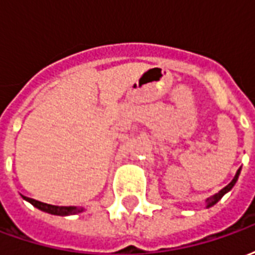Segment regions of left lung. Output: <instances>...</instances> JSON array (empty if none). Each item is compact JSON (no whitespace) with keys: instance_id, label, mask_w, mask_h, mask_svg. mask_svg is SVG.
I'll return each mask as SVG.
<instances>
[{"instance_id":"obj_1","label":"left lung","mask_w":255,"mask_h":255,"mask_svg":"<svg viewBox=\"0 0 255 255\" xmlns=\"http://www.w3.org/2000/svg\"><path fill=\"white\" fill-rule=\"evenodd\" d=\"M239 173H241V168H239V169H238V172H236L235 177H234V179H232V182H231L230 184H228V186H227V187L223 188V190H221V191L217 192V194H214L213 197H210V198H209L208 201H206V202H208V208H210V206H213L214 203H217V202H219L220 199H221V198H223V195H224V194H227V192L230 191L231 188H232V187H234V186H235L236 180H238V177H239Z\"/></svg>"}]
</instances>
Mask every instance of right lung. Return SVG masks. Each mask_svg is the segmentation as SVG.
<instances>
[{
    "label": "right lung",
    "instance_id": "add662e5",
    "mask_svg": "<svg viewBox=\"0 0 255 255\" xmlns=\"http://www.w3.org/2000/svg\"><path fill=\"white\" fill-rule=\"evenodd\" d=\"M25 201H28L31 205H34L35 208H38L39 210H43V212H46V213L50 214H56V216H69V214H75L79 213V212H82L83 209L80 208H75V206H54V205H49V203H43L39 202V201H35V199H32V198H27L23 197Z\"/></svg>",
    "mask_w": 255,
    "mask_h": 255
}]
</instances>
